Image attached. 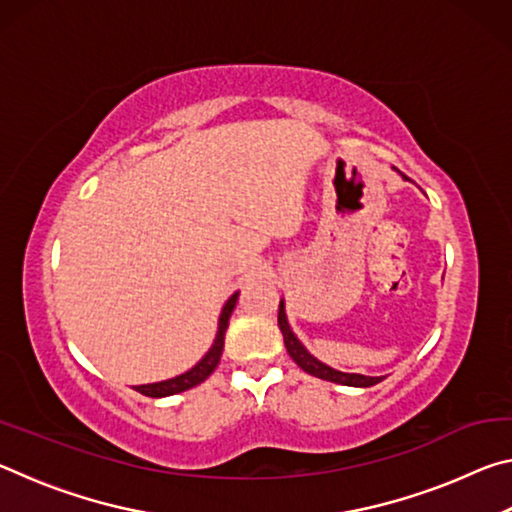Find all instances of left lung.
<instances>
[{
    "label": "left lung",
    "instance_id": "left-lung-1",
    "mask_svg": "<svg viewBox=\"0 0 512 512\" xmlns=\"http://www.w3.org/2000/svg\"><path fill=\"white\" fill-rule=\"evenodd\" d=\"M402 178H406L402 173ZM277 325H280V332L284 336V345H287V352L291 354V359L298 363V366L307 372V375H314L318 379L325 381H334V384H343V386H375L379 384L384 377H366V375H357V372H341L325 366L323 361H318L314 354H309L305 345L298 341V336L291 332L289 320H287V311H284V300H280V311H277Z\"/></svg>",
    "mask_w": 512,
    "mask_h": 512
}]
</instances>
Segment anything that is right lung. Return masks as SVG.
Returning a JSON list of instances; mask_svg holds the SVG:
<instances>
[{"label":"right lung","instance_id":"1","mask_svg":"<svg viewBox=\"0 0 512 512\" xmlns=\"http://www.w3.org/2000/svg\"><path fill=\"white\" fill-rule=\"evenodd\" d=\"M239 300V291L232 293L228 298V302L223 305V311L219 316V329H216V339L212 343V348L207 350L205 357L196 363L192 370L183 372V375L173 377V379H164V381H155V384H144V386H135L137 393H142L146 397H167V395H176V393H183L189 391V388H194L205 381L207 377L212 375L214 368L219 366L221 361V352H223V341H225V329H228L230 323V316L232 311H235V305Z\"/></svg>","mask_w":512,"mask_h":512}]
</instances>
